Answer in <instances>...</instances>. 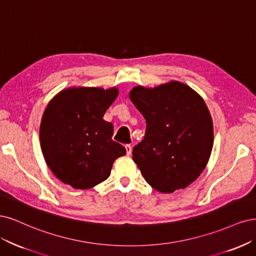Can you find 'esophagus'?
I'll return each instance as SVG.
<instances>
[{"instance_id":"esophagus-1","label":"esophagus","mask_w":256,"mask_h":256,"mask_svg":"<svg viewBox=\"0 0 256 256\" xmlns=\"http://www.w3.org/2000/svg\"><path fill=\"white\" fill-rule=\"evenodd\" d=\"M126 155H130L132 154V146L130 144H126Z\"/></svg>"}]
</instances>
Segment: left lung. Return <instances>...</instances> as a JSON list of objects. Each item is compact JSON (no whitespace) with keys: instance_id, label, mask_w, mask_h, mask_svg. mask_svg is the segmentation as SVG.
<instances>
[{"instance_id":"left-lung-1","label":"left lung","mask_w":256,"mask_h":256,"mask_svg":"<svg viewBox=\"0 0 256 256\" xmlns=\"http://www.w3.org/2000/svg\"><path fill=\"white\" fill-rule=\"evenodd\" d=\"M130 98L146 119L133 160L146 183L162 194L184 189L200 176L210 158L214 126L203 98L178 80L136 86Z\"/></svg>"}]
</instances>
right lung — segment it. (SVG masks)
Listing matches in <instances>:
<instances>
[{"mask_svg":"<svg viewBox=\"0 0 256 256\" xmlns=\"http://www.w3.org/2000/svg\"><path fill=\"white\" fill-rule=\"evenodd\" d=\"M119 94L117 87H69L48 102L40 123V146L53 174L76 189H89L110 174L126 148L112 139L103 119Z\"/></svg>","mask_w":256,"mask_h":256,"instance_id":"1","label":"right lung"}]
</instances>
